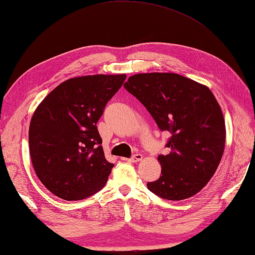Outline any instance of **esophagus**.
<instances>
[{"label": "esophagus", "mask_w": 255, "mask_h": 255, "mask_svg": "<svg viewBox=\"0 0 255 255\" xmlns=\"http://www.w3.org/2000/svg\"><path fill=\"white\" fill-rule=\"evenodd\" d=\"M141 159H143V155H141V154H135L132 157L128 158L127 161L130 162V163H137V162L141 161Z\"/></svg>", "instance_id": "obj_1"}]
</instances>
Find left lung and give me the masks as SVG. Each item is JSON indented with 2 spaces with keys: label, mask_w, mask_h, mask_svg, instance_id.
<instances>
[{
  "label": "left lung",
  "mask_w": 255,
  "mask_h": 255,
  "mask_svg": "<svg viewBox=\"0 0 255 255\" xmlns=\"http://www.w3.org/2000/svg\"><path fill=\"white\" fill-rule=\"evenodd\" d=\"M169 131V154L158 155L156 181L147 183L166 200H184L213 178L225 148L226 128L221 106L208 86L175 73H140L124 84Z\"/></svg>",
  "instance_id": "8db88e82"
}]
</instances>
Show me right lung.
<instances>
[{"label": "right lung", "mask_w": 255, "mask_h": 255, "mask_svg": "<svg viewBox=\"0 0 255 255\" xmlns=\"http://www.w3.org/2000/svg\"><path fill=\"white\" fill-rule=\"evenodd\" d=\"M126 74L72 77L34 110L29 152L41 183L64 200H82L105 187L114 164L105 157L97 123Z\"/></svg>", "instance_id": "1"}]
</instances>
